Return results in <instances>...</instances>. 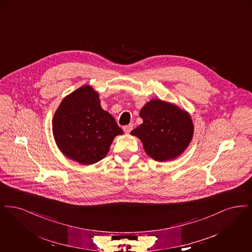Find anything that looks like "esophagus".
Returning a JSON list of instances; mask_svg holds the SVG:
<instances>
[{
  "label": "esophagus",
  "instance_id": "1",
  "mask_svg": "<svg viewBox=\"0 0 252 252\" xmlns=\"http://www.w3.org/2000/svg\"><path fill=\"white\" fill-rule=\"evenodd\" d=\"M132 128H133V125H132V124H129V125H127V126H123V129H124V131H125V133H126V134L131 131Z\"/></svg>",
  "mask_w": 252,
  "mask_h": 252
}]
</instances>
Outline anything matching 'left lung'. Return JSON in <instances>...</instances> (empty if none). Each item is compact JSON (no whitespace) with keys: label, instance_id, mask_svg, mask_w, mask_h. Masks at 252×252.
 <instances>
[{"label":"left lung","instance_id":"8db88e82","mask_svg":"<svg viewBox=\"0 0 252 252\" xmlns=\"http://www.w3.org/2000/svg\"><path fill=\"white\" fill-rule=\"evenodd\" d=\"M144 123L131 131L144 151L158 161L180 156L191 143L193 125L189 113L174 104L152 99L140 111Z\"/></svg>","mask_w":252,"mask_h":252}]
</instances>
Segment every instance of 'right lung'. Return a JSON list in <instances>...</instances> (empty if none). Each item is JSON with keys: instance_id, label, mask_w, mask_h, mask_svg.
Wrapping results in <instances>:
<instances>
[{"instance_id": "right-lung-1", "label": "right lung", "mask_w": 252, "mask_h": 252, "mask_svg": "<svg viewBox=\"0 0 252 252\" xmlns=\"http://www.w3.org/2000/svg\"><path fill=\"white\" fill-rule=\"evenodd\" d=\"M53 134L65 156L89 165L107 156L113 139L123 130L101 107L99 94L85 85L60 103L53 118Z\"/></svg>"}]
</instances>
